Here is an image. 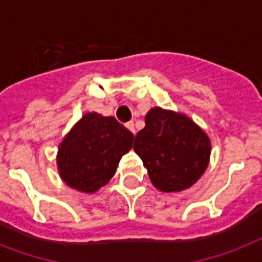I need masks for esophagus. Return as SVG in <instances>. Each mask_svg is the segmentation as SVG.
Masks as SVG:
<instances>
[{
	"label": "esophagus",
	"mask_w": 262,
	"mask_h": 262,
	"mask_svg": "<svg viewBox=\"0 0 262 262\" xmlns=\"http://www.w3.org/2000/svg\"><path fill=\"white\" fill-rule=\"evenodd\" d=\"M126 127H127V129H129V130L132 132V133H133V135H136L135 123H133V122H127V123H126Z\"/></svg>",
	"instance_id": "34e87169"
}]
</instances>
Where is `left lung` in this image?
<instances>
[{
	"mask_svg": "<svg viewBox=\"0 0 262 262\" xmlns=\"http://www.w3.org/2000/svg\"><path fill=\"white\" fill-rule=\"evenodd\" d=\"M133 149L141 158L152 185L162 191L185 190L207 170L211 140L185 114L154 107Z\"/></svg>",
	"mask_w": 262,
	"mask_h": 262,
	"instance_id": "left-lung-1",
	"label": "left lung"
}]
</instances>
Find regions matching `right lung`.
Masks as SVG:
<instances>
[{"instance_id":"right-lung-1","label":"right lung","mask_w":262,"mask_h":262,"mask_svg":"<svg viewBox=\"0 0 262 262\" xmlns=\"http://www.w3.org/2000/svg\"><path fill=\"white\" fill-rule=\"evenodd\" d=\"M135 136L114 118L87 113L59 144L57 166L68 186L95 193L117 171Z\"/></svg>"}]
</instances>
